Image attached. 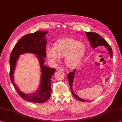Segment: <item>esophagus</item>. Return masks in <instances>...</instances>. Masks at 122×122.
<instances>
[{
    "mask_svg": "<svg viewBox=\"0 0 122 122\" xmlns=\"http://www.w3.org/2000/svg\"><path fill=\"white\" fill-rule=\"evenodd\" d=\"M57 71H63V69L61 67H58L57 68Z\"/></svg>",
    "mask_w": 122,
    "mask_h": 122,
    "instance_id": "obj_1",
    "label": "esophagus"
}]
</instances>
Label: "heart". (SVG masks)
Here are the masks:
<instances>
[{"mask_svg": "<svg viewBox=\"0 0 122 122\" xmlns=\"http://www.w3.org/2000/svg\"><path fill=\"white\" fill-rule=\"evenodd\" d=\"M85 51V46L83 43L71 38H65L57 42L55 48L47 47L46 55L54 63L60 61V57H65L66 65L69 67L74 68L80 63Z\"/></svg>", "mask_w": 122, "mask_h": 122, "instance_id": "obj_1", "label": "heart"}]
</instances>
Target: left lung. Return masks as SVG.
Segmentation results:
<instances>
[{
	"instance_id": "8db88e82",
	"label": "left lung",
	"mask_w": 122,
	"mask_h": 122,
	"mask_svg": "<svg viewBox=\"0 0 122 122\" xmlns=\"http://www.w3.org/2000/svg\"><path fill=\"white\" fill-rule=\"evenodd\" d=\"M85 34L86 35V36H87L88 39L89 41V42L90 43L91 46L93 49H95L96 48L101 46H105L107 48L108 51L110 55V57L111 58L112 57V49H111V48L109 46V44L100 35L94 32H85ZM76 71V69H74V71L68 73V74L67 75V78L69 81V85H70L71 92H72V95L74 96V97L76 99L82 102H87L86 100L80 98L77 95H76L72 90V83L73 81H74V78Z\"/></svg>"
}]
</instances>
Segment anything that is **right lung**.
Wrapping results in <instances>:
<instances>
[{
	"label": "right lung",
	"instance_id": "obj_1",
	"mask_svg": "<svg viewBox=\"0 0 122 122\" xmlns=\"http://www.w3.org/2000/svg\"><path fill=\"white\" fill-rule=\"evenodd\" d=\"M47 32L37 31L34 33L25 35L20 38L14 47L10 55V76L13 85L19 96L26 101L33 103H44L50 99L51 96V85L52 76L56 71L55 68L44 65V58L46 56V39L45 35ZM26 52H30L37 55L41 67V75L40 88L34 94H24L21 92L15 84L13 74L16 62L19 56Z\"/></svg>",
	"mask_w": 122,
	"mask_h": 122
}]
</instances>
